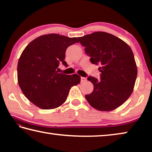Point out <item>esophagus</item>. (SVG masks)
Segmentation results:
<instances>
[{
    "mask_svg": "<svg viewBox=\"0 0 152 152\" xmlns=\"http://www.w3.org/2000/svg\"><path fill=\"white\" fill-rule=\"evenodd\" d=\"M86 78H85V77H81V82H82L86 81Z\"/></svg>",
    "mask_w": 152,
    "mask_h": 152,
    "instance_id": "34e87169",
    "label": "esophagus"
}]
</instances>
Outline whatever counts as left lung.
<instances>
[{"instance_id": "8db88e82", "label": "left lung", "mask_w": 152, "mask_h": 152, "mask_svg": "<svg viewBox=\"0 0 152 152\" xmlns=\"http://www.w3.org/2000/svg\"><path fill=\"white\" fill-rule=\"evenodd\" d=\"M85 47L91 63L99 65L101 80L88 77L94 85L86 99L91 106L101 111H110L120 107L132 94L137 69L132 49L119 37L98 31L78 37Z\"/></svg>"}]
</instances>
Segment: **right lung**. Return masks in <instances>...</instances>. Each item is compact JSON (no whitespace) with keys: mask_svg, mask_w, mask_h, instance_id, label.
<instances>
[{"mask_svg":"<svg viewBox=\"0 0 152 152\" xmlns=\"http://www.w3.org/2000/svg\"><path fill=\"white\" fill-rule=\"evenodd\" d=\"M76 37L56 33L33 40L20 55L17 65L18 83L23 93L36 106L52 109L66 101L72 86L80 82V76L56 71L64 61L66 49L78 43Z\"/></svg>","mask_w":152,"mask_h":152,"instance_id":"obj_1","label":"right lung"}]
</instances>
